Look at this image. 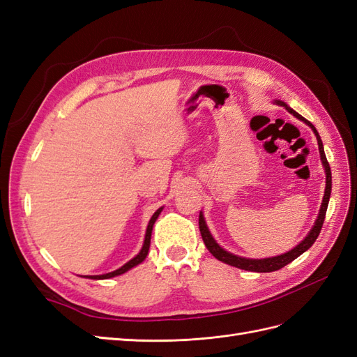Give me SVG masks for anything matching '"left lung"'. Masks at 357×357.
<instances>
[{
	"label": "left lung",
	"mask_w": 357,
	"mask_h": 357,
	"mask_svg": "<svg viewBox=\"0 0 357 357\" xmlns=\"http://www.w3.org/2000/svg\"><path fill=\"white\" fill-rule=\"evenodd\" d=\"M273 105H278V106L286 107V110L290 112V114L294 118L303 121L305 124H307L314 131L315 137H317V144H319L320 160H321V165H323L324 173H326V187H324V196H323V202H321V206H320V211H319L317 220H315L314 226L308 231V235L305 236V239H302L299 242V245H296L293 250L284 252V254H280V256L268 257V259H247V257H241V256H236V254H231V252L224 250L222 247H220L218 243H217V241L213 239V236L211 235V231H209V229L206 226L205 217H203V212L200 211L199 229H200V233H202V239H203V242H205V245H206V248L209 250V252L212 254V256L215 257L217 260L222 261V263L230 264V266H235V268H239V269H243V271H251V272H273V271H278V269L286 266V264H289L290 261H293L294 259H298L301 254H303L305 251H307L312 245V243L315 242V239H317L319 235H320V230H321L323 221H324V217H326V211H328V205H329L331 191H332V173H331L328 158H326V154H324L323 142L320 139L319 131L315 130V127L311 124L310 121H307L303 116H301L298 112H294L291 107H289L287 103H284V101L273 100Z\"/></svg>",
	"instance_id": "obj_1"
}]
</instances>
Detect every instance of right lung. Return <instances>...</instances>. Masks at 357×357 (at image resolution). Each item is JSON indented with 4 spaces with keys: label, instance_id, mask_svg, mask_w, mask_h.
I'll return each mask as SVG.
<instances>
[{
    "label": "right lung",
    "instance_id": "1",
    "mask_svg": "<svg viewBox=\"0 0 357 357\" xmlns=\"http://www.w3.org/2000/svg\"><path fill=\"white\" fill-rule=\"evenodd\" d=\"M161 211H162V206L158 208V209L154 212V215L151 217V220H149V222H148V227H146V233H145L144 245H142V248H140L137 256H135L130 261H127V263L124 264V266H121L119 269H116V271H114V272L103 273V275H89V277H85V278H91V280H107V278H114V277H118V275L126 273V272L130 271V269H133L135 266H137V264H140L142 261H144V260L146 259V256H148L149 245H151V233H152V227H154V222L157 221V218H158V215L161 213Z\"/></svg>",
    "mask_w": 357,
    "mask_h": 357
}]
</instances>
